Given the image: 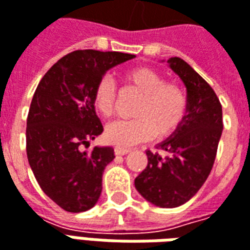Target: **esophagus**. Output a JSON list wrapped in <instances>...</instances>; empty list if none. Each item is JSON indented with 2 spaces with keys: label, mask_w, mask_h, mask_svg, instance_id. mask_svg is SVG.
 Wrapping results in <instances>:
<instances>
[{
  "label": "esophagus",
  "mask_w": 250,
  "mask_h": 250,
  "mask_svg": "<svg viewBox=\"0 0 250 250\" xmlns=\"http://www.w3.org/2000/svg\"><path fill=\"white\" fill-rule=\"evenodd\" d=\"M130 151H131L130 147H123V146H116V147H115V153L119 155L128 154Z\"/></svg>",
  "instance_id": "34e87169"
}]
</instances>
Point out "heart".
<instances>
[{
	"mask_svg": "<svg viewBox=\"0 0 250 250\" xmlns=\"http://www.w3.org/2000/svg\"><path fill=\"white\" fill-rule=\"evenodd\" d=\"M125 81L142 93L134 111L135 119L116 120L105 128L109 142L130 146L154 137L170 135L179 128L187 113V96L179 85L165 83V78L150 67H132L123 74ZM116 86L112 78L101 77L93 90V105L104 118L115 109Z\"/></svg>",
	"mask_w": 250,
	"mask_h": 250,
	"instance_id": "1",
	"label": "heart"
}]
</instances>
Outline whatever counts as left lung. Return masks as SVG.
<instances>
[{
  "label": "left lung",
  "instance_id": "left-lung-1",
  "mask_svg": "<svg viewBox=\"0 0 250 250\" xmlns=\"http://www.w3.org/2000/svg\"><path fill=\"white\" fill-rule=\"evenodd\" d=\"M167 62L186 85V118L170 137L158 143L165 155L146 150L147 167L134 184L149 203L174 208L187 203L208 177L223 123L222 105L210 85L181 58Z\"/></svg>",
  "mask_w": 250,
  "mask_h": 250
}]
</instances>
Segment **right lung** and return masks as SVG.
Here are the masks:
<instances>
[{"label": "right lung", "instance_id": "right-lung-1", "mask_svg": "<svg viewBox=\"0 0 250 250\" xmlns=\"http://www.w3.org/2000/svg\"><path fill=\"white\" fill-rule=\"evenodd\" d=\"M135 55L116 51H73L47 71L35 90L27 119V157L40 188L69 212L90 210L100 198L103 173L112 147H89L103 132L96 115L97 81Z\"/></svg>", "mask_w": 250, "mask_h": 250}]
</instances>
